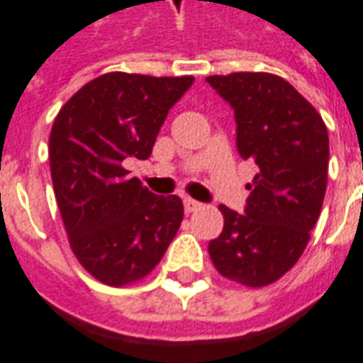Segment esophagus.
<instances>
[{
    "mask_svg": "<svg viewBox=\"0 0 363 363\" xmlns=\"http://www.w3.org/2000/svg\"><path fill=\"white\" fill-rule=\"evenodd\" d=\"M199 207H201L199 201L191 199V197H185V199H184L185 213H195V211H197V208H199Z\"/></svg>",
    "mask_w": 363,
    "mask_h": 363,
    "instance_id": "34e87169",
    "label": "esophagus"
}]
</instances>
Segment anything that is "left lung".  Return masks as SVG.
I'll list each match as a JSON object with an SVG mask.
<instances>
[{
  "label": "left lung",
  "instance_id": "left-lung-1",
  "mask_svg": "<svg viewBox=\"0 0 363 363\" xmlns=\"http://www.w3.org/2000/svg\"><path fill=\"white\" fill-rule=\"evenodd\" d=\"M234 110L236 147L259 172L243 214L220 205L224 228L208 243L222 277L259 288L301 257L321 213L329 135L321 116L292 84L271 73L207 77Z\"/></svg>",
  "mask_w": 363,
  "mask_h": 363
}]
</instances>
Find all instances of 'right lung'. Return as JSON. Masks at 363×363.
I'll list each match as a JSON object with an SVG mask.
<instances>
[{"label": "right lung", "instance_id": "add662e5", "mask_svg": "<svg viewBox=\"0 0 363 363\" xmlns=\"http://www.w3.org/2000/svg\"><path fill=\"white\" fill-rule=\"evenodd\" d=\"M193 77L106 73L65 102L50 133V170L71 250L94 279L147 277L178 234L184 203L155 195L123 162L147 160Z\"/></svg>", "mask_w": 363, "mask_h": 363}]
</instances>
